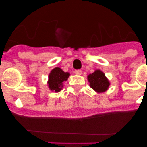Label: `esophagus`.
<instances>
[{
  "label": "esophagus",
  "instance_id": "1",
  "mask_svg": "<svg viewBox=\"0 0 147 147\" xmlns=\"http://www.w3.org/2000/svg\"><path fill=\"white\" fill-rule=\"evenodd\" d=\"M82 73V71L80 70V69H77V70L75 71V74L77 75H81Z\"/></svg>",
  "mask_w": 147,
  "mask_h": 147
}]
</instances>
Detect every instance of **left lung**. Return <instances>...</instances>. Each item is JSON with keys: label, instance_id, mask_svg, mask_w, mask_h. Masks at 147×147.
Returning <instances> with one entry per match:
<instances>
[{"label": "left lung", "instance_id": "left-lung-1", "mask_svg": "<svg viewBox=\"0 0 147 147\" xmlns=\"http://www.w3.org/2000/svg\"><path fill=\"white\" fill-rule=\"evenodd\" d=\"M87 80L90 82V87L97 93L105 92L110 85L109 80L100 69H96L93 73L87 75Z\"/></svg>", "mask_w": 147, "mask_h": 147}]
</instances>
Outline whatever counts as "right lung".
Listing matches in <instances>:
<instances>
[{
  "label": "right lung",
  "instance_id": "right-lung-1",
  "mask_svg": "<svg viewBox=\"0 0 147 147\" xmlns=\"http://www.w3.org/2000/svg\"><path fill=\"white\" fill-rule=\"evenodd\" d=\"M70 74L65 72L61 68L55 67L51 70L48 75L47 86L50 91L59 92L63 90V82L67 80Z\"/></svg>",
  "mask_w": 147,
  "mask_h": 147
}]
</instances>
